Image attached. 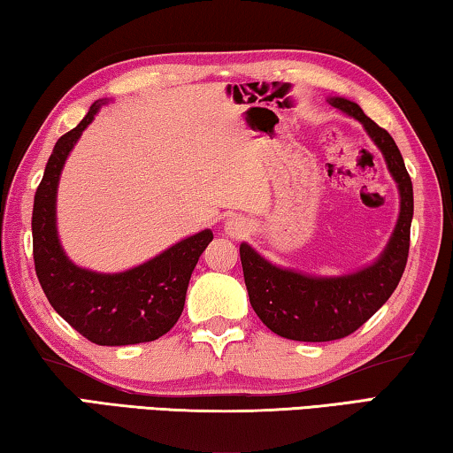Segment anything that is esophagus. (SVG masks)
Masks as SVG:
<instances>
[{"mask_svg": "<svg viewBox=\"0 0 453 453\" xmlns=\"http://www.w3.org/2000/svg\"><path fill=\"white\" fill-rule=\"evenodd\" d=\"M247 222H244L241 217H234L226 222V234L231 236H236V239H241V236H244V233H247Z\"/></svg>", "mask_w": 453, "mask_h": 453, "instance_id": "34e87169", "label": "esophagus"}]
</instances>
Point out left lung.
Here are the masks:
<instances>
[{"mask_svg": "<svg viewBox=\"0 0 453 453\" xmlns=\"http://www.w3.org/2000/svg\"><path fill=\"white\" fill-rule=\"evenodd\" d=\"M329 102L365 126L367 134L380 146L399 187L402 209L394 236L377 263L345 277L317 279L279 269L255 253L247 242L241 244L244 285L258 319L280 337L309 343L351 335L389 299L405 271L413 217L411 178L395 140L365 116L355 102L345 98H331Z\"/></svg>", "mask_w": 453, "mask_h": 453, "instance_id": "obj_1", "label": "left lung"}]
</instances>
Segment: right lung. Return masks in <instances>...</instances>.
<instances>
[{
  "instance_id": "right-lung-1",
  "label": "right lung",
  "mask_w": 453,
  "mask_h": 453,
  "mask_svg": "<svg viewBox=\"0 0 453 453\" xmlns=\"http://www.w3.org/2000/svg\"><path fill=\"white\" fill-rule=\"evenodd\" d=\"M100 104L54 146L46 173L35 190L32 234L35 275L50 305L80 335L96 345L148 343L174 327L184 309L187 288L200 255L212 241L211 231L184 239L134 269L102 275L73 265L56 233V190L70 150Z\"/></svg>"
}]
</instances>
